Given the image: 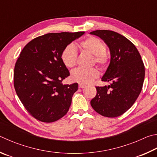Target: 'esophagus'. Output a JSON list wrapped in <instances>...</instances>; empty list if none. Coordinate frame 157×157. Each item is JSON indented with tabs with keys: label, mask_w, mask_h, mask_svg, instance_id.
<instances>
[{
	"label": "esophagus",
	"mask_w": 157,
	"mask_h": 157,
	"mask_svg": "<svg viewBox=\"0 0 157 157\" xmlns=\"http://www.w3.org/2000/svg\"><path fill=\"white\" fill-rule=\"evenodd\" d=\"M86 85L84 84H82V83H79L78 84V87L79 88H84V87H86Z\"/></svg>",
	"instance_id": "esophagus-1"
}]
</instances>
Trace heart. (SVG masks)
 I'll return each mask as SVG.
<instances>
[{
  "mask_svg": "<svg viewBox=\"0 0 157 157\" xmlns=\"http://www.w3.org/2000/svg\"><path fill=\"white\" fill-rule=\"evenodd\" d=\"M79 48L83 52L93 55L92 63L105 69L109 63V56L107 53L106 46L102 40L95 36H89L79 43ZM60 59L66 67L71 68L75 66L77 60V52L73 45H68L63 49ZM99 76L96 67L89 69L77 68L71 71V79L77 83H89Z\"/></svg>",
  "mask_w": 157,
  "mask_h": 157,
  "instance_id": "heart-1",
  "label": "heart"
}]
</instances>
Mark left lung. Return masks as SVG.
Returning <instances> with one entry per match:
<instances>
[{
  "mask_svg": "<svg viewBox=\"0 0 157 157\" xmlns=\"http://www.w3.org/2000/svg\"><path fill=\"white\" fill-rule=\"evenodd\" d=\"M105 41L110 51V63L101 81L108 86H97L90 101L92 108L103 117H117L128 110L141 92L145 66L135 45L123 35L110 30L90 32Z\"/></svg>",
  "mask_w": 157,
  "mask_h": 157,
  "instance_id": "left-lung-1",
  "label": "left lung"
}]
</instances>
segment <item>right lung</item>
<instances>
[{
  "instance_id": "right-lung-1",
  "label": "right lung",
  "mask_w": 157,
  "mask_h": 157,
  "mask_svg": "<svg viewBox=\"0 0 157 157\" xmlns=\"http://www.w3.org/2000/svg\"><path fill=\"white\" fill-rule=\"evenodd\" d=\"M84 33H49L29 41L21 51L14 67L13 86L25 108L36 119L52 123L67 113L78 84L63 85L70 72L60 54Z\"/></svg>"
}]
</instances>
